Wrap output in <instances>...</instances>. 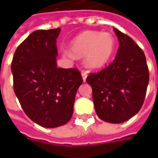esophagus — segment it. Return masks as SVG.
Returning a JSON list of instances; mask_svg holds the SVG:
<instances>
[{"mask_svg": "<svg viewBox=\"0 0 158 158\" xmlns=\"http://www.w3.org/2000/svg\"><path fill=\"white\" fill-rule=\"evenodd\" d=\"M87 76H88V73H87L86 71H82V80H83V82H85V81H86Z\"/></svg>", "mask_w": 158, "mask_h": 158, "instance_id": "obj_1", "label": "esophagus"}]
</instances>
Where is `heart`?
Segmentation results:
<instances>
[{
	"instance_id": "1",
	"label": "heart",
	"mask_w": 158,
	"mask_h": 158,
	"mask_svg": "<svg viewBox=\"0 0 158 158\" xmlns=\"http://www.w3.org/2000/svg\"><path fill=\"white\" fill-rule=\"evenodd\" d=\"M71 51L76 56H86V63L90 68H101L111 59L115 48L112 34L99 31H85L71 43Z\"/></svg>"
}]
</instances>
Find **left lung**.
I'll use <instances>...</instances> for the list:
<instances>
[{
    "label": "left lung",
    "instance_id": "obj_1",
    "mask_svg": "<svg viewBox=\"0 0 158 158\" xmlns=\"http://www.w3.org/2000/svg\"><path fill=\"white\" fill-rule=\"evenodd\" d=\"M118 38L116 57L86 81L92 88L98 116L110 123H122L140 111L145 99L149 74L143 51L129 36L113 29Z\"/></svg>",
    "mask_w": 158,
    "mask_h": 158
}]
</instances>
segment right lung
Wrapping results in <instances>:
<instances>
[{
  "label": "right lung",
  "mask_w": 158,
  "mask_h": 158,
  "mask_svg": "<svg viewBox=\"0 0 158 158\" xmlns=\"http://www.w3.org/2000/svg\"><path fill=\"white\" fill-rule=\"evenodd\" d=\"M60 29L39 30L15 50L11 63L15 96L25 114L44 127L65 125L73 115L80 71L58 68L56 39Z\"/></svg>",
  "instance_id": "add662e5"
}]
</instances>
